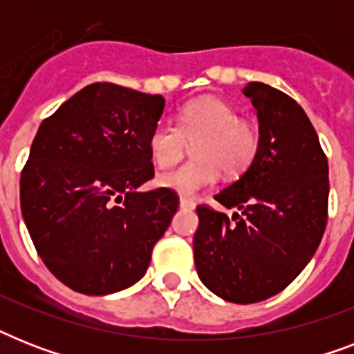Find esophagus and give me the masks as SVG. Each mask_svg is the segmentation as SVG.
Here are the masks:
<instances>
[{
    "label": "esophagus",
    "instance_id": "1",
    "mask_svg": "<svg viewBox=\"0 0 354 354\" xmlns=\"http://www.w3.org/2000/svg\"><path fill=\"white\" fill-rule=\"evenodd\" d=\"M180 207H182V209H194V202L193 200L185 198V196H180Z\"/></svg>",
    "mask_w": 354,
    "mask_h": 354
}]
</instances>
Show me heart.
Segmentation results:
<instances>
[{
	"mask_svg": "<svg viewBox=\"0 0 354 354\" xmlns=\"http://www.w3.org/2000/svg\"><path fill=\"white\" fill-rule=\"evenodd\" d=\"M194 145L196 160L158 176V185L183 196H193L218 178L246 171L259 149V132L250 121L239 119L236 108L218 97H200L178 113V127L158 122L149 136L152 161L160 169L182 160L187 143Z\"/></svg>",
	"mask_w": 354,
	"mask_h": 354,
	"instance_id": "1",
	"label": "heart"
}]
</instances>
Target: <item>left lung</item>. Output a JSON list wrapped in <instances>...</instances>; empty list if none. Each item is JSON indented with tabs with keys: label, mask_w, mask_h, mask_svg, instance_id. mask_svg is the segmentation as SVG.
<instances>
[{
	"label": "left lung",
	"mask_w": 354,
	"mask_h": 354,
	"mask_svg": "<svg viewBox=\"0 0 354 354\" xmlns=\"http://www.w3.org/2000/svg\"><path fill=\"white\" fill-rule=\"evenodd\" d=\"M242 93L259 119V149L239 180L215 200L232 218L198 205L194 264L222 299L257 303L296 279L319 246L327 224L329 165L318 133L294 99L263 82Z\"/></svg>",
	"instance_id": "obj_1"
}]
</instances>
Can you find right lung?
<instances>
[{"label": "right lung", "mask_w": 354, "mask_h": 354, "mask_svg": "<svg viewBox=\"0 0 354 354\" xmlns=\"http://www.w3.org/2000/svg\"><path fill=\"white\" fill-rule=\"evenodd\" d=\"M165 108L110 82L77 91L41 122L19 180L25 226L49 272L69 288L104 296L138 283L178 209L154 176L149 136Z\"/></svg>", "instance_id": "obj_1"}]
</instances>
